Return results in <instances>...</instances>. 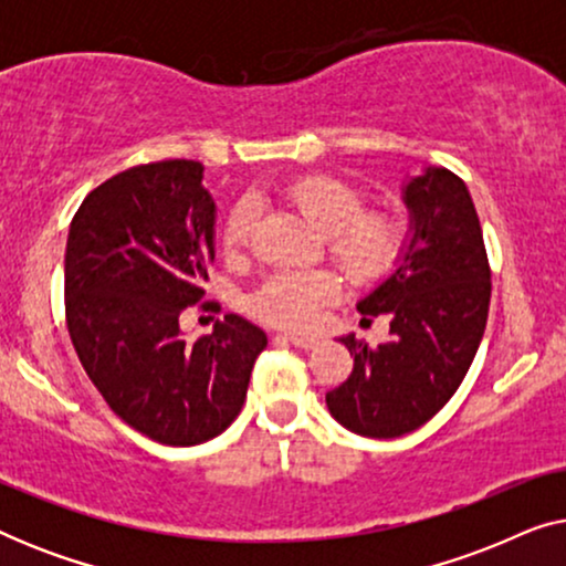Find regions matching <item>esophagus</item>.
Wrapping results in <instances>:
<instances>
[{"label": "esophagus", "instance_id": "esophagus-1", "mask_svg": "<svg viewBox=\"0 0 566 566\" xmlns=\"http://www.w3.org/2000/svg\"><path fill=\"white\" fill-rule=\"evenodd\" d=\"M285 339L293 347H301V350H314V347H319V339L316 337H301V335H285Z\"/></svg>", "mask_w": 566, "mask_h": 566}]
</instances>
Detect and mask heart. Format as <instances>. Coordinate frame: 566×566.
I'll return each mask as SVG.
<instances>
[{"instance_id":"b5f03b06","label":"heart","mask_w":566,"mask_h":566,"mask_svg":"<svg viewBox=\"0 0 566 566\" xmlns=\"http://www.w3.org/2000/svg\"><path fill=\"white\" fill-rule=\"evenodd\" d=\"M285 203L324 237L329 260L347 281L374 285L401 265L407 227L391 211H366V192L337 175H306L285 185ZM258 227V203L250 198L231 208L223 227V250L242 258ZM337 277L327 270H285L270 275L250 296V312L260 322L283 329H304L337 296Z\"/></svg>"}]
</instances>
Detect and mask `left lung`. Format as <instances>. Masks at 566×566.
<instances>
[{
	"instance_id": "obj_1",
	"label": "left lung",
	"mask_w": 566,
	"mask_h": 566,
	"mask_svg": "<svg viewBox=\"0 0 566 566\" xmlns=\"http://www.w3.org/2000/svg\"><path fill=\"white\" fill-rule=\"evenodd\" d=\"M412 239L391 277L358 304L391 319L389 339L370 347L343 337L353 374L327 391L329 415L366 438L422 428L459 389L484 337L492 296L482 223L459 175L430 167L405 188Z\"/></svg>"
}]
</instances>
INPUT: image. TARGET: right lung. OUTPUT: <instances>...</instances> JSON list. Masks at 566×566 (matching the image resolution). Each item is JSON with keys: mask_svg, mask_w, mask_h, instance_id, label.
<instances>
[{"mask_svg": "<svg viewBox=\"0 0 566 566\" xmlns=\"http://www.w3.org/2000/svg\"><path fill=\"white\" fill-rule=\"evenodd\" d=\"M200 180L203 165L190 159L113 175L74 213L64 260L66 327L90 381L123 422L175 448L237 420L268 345L237 314L196 343L182 337L216 258V206Z\"/></svg>", "mask_w": 566, "mask_h": 566, "instance_id": "right-lung-1", "label": "right lung"}]
</instances>
